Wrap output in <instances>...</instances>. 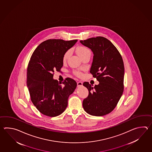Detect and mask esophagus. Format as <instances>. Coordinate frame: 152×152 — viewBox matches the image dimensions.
Listing matches in <instances>:
<instances>
[{"label":"esophagus","mask_w":152,"mask_h":152,"mask_svg":"<svg viewBox=\"0 0 152 152\" xmlns=\"http://www.w3.org/2000/svg\"><path fill=\"white\" fill-rule=\"evenodd\" d=\"M77 85L78 87L81 86H83V83L81 81H78L77 83Z\"/></svg>","instance_id":"obj_1"}]
</instances>
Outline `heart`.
Instances as JSON below:
<instances>
[{
    "instance_id": "b5f03b06",
    "label": "heart",
    "mask_w": 152,
    "mask_h": 152,
    "mask_svg": "<svg viewBox=\"0 0 152 152\" xmlns=\"http://www.w3.org/2000/svg\"><path fill=\"white\" fill-rule=\"evenodd\" d=\"M76 51L77 53V55H79L81 58L87 54H91L90 50L86 47H84V46L78 47L76 49ZM70 55H71L70 50H68L66 52L63 56V61L64 62L66 61ZM75 74L77 75H81L80 73L79 72H75Z\"/></svg>"
}]
</instances>
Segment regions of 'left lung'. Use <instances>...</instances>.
Instances as JSON below:
<instances>
[{"label":"left lung","mask_w":152,"mask_h":152,"mask_svg":"<svg viewBox=\"0 0 152 152\" xmlns=\"http://www.w3.org/2000/svg\"><path fill=\"white\" fill-rule=\"evenodd\" d=\"M80 42L93 52L90 73L99 82L94 86L88 82L83 83L89 92L83 100V108L91 115L104 116L116 107L123 94V59L115 46L103 37H92Z\"/></svg>","instance_id":"1"}]
</instances>
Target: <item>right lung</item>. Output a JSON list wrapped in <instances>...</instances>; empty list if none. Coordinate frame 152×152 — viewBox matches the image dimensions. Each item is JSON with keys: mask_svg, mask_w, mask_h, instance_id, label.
Instances as JSON below:
<instances>
[{"mask_svg": "<svg viewBox=\"0 0 152 152\" xmlns=\"http://www.w3.org/2000/svg\"><path fill=\"white\" fill-rule=\"evenodd\" d=\"M60 39H48L41 43L32 53L27 68L26 86L32 103L39 111L49 117L64 112L69 96L77 86L71 78L63 83L53 79L55 71H60L63 56L77 42Z\"/></svg>", "mask_w": 152, "mask_h": 152, "instance_id": "obj_1", "label": "right lung"}]
</instances>
